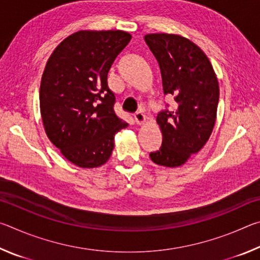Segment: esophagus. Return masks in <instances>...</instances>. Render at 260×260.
<instances>
[{"instance_id":"esophagus-1","label":"esophagus","mask_w":260,"mask_h":260,"mask_svg":"<svg viewBox=\"0 0 260 260\" xmlns=\"http://www.w3.org/2000/svg\"><path fill=\"white\" fill-rule=\"evenodd\" d=\"M134 119H135V121H136V124L138 125H142L144 121H146V116H144V114L141 112V111H139V112H136L135 114H134Z\"/></svg>"}]
</instances>
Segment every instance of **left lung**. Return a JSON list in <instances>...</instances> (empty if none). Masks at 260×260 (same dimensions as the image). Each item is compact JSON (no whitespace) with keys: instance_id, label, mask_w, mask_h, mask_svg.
<instances>
[{"instance_id":"8db88e82","label":"left lung","mask_w":260,"mask_h":260,"mask_svg":"<svg viewBox=\"0 0 260 260\" xmlns=\"http://www.w3.org/2000/svg\"><path fill=\"white\" fill-rule=\"evenodd\" d=\"M159 64L164 95L174 109L161 110L157 122L162 134L159 150L150 152L158 165L178 167L199 152L212 133L219 102V85L212 65L200 47L175 34L144 37Z\"/></svg>"}]
</instances>
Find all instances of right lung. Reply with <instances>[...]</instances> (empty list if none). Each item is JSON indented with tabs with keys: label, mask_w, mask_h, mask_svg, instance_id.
Returning <instances> with one entry per match:
<instances>
[{
	"label": "right lung",
	"mask_w": 260,
	"mask_h": 260,
	"mask_svg": "<svg viewBox=\"0 0 260 260\" xmlns=\"http://www.w3.org/2000/svg\"><path fill=\"white\" fill-rule=\"evenodd\" d=\"M131 39L124 30H79L61 41L47 61L40 86L43 126L74 165L105 164L114 134L128 126L113 110L116 96L108 73Z\"/></svg>",
	"instance_id": "add662e5"
}]
</instances>
